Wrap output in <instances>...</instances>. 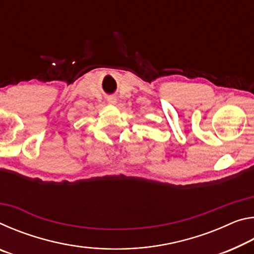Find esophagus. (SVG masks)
I'll list each match as a JSON object with an SVG mask.
<instances>
[{
    "instance_id": "1",
    "label": "esophagus",
    "mask_w": 254,
    "mask_h": 254,
    "mask_svg": "<svg viewBox=\"0 0 254 254\" xmlns=\"http://www.w3.org/2000/svg\"><path fill=\"white\" fill-rule=\"evenodd\" d=\"M107 102H109L110 104L114 105V104H117V98H115V97H109V98H107Z\"/></svg>"
}]
</instances>
